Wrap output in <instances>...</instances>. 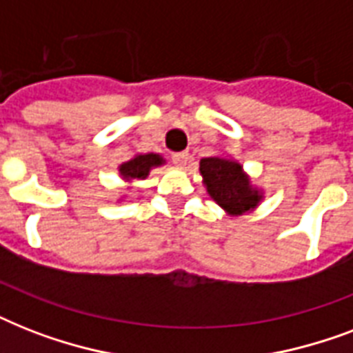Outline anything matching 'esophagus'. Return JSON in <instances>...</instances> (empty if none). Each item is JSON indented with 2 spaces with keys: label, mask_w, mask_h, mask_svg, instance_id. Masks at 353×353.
I'll return each instance as SVG.
<instances>
[{
  "label": "esophagus",
  "mask_w": 353,
  "mask_h": 353,
  "mask_svg": "<svg viewBox=\"0 0 353 353\" xmlns=\"http://www.w3.org/2000/svg\"><path fill=\"white\" fill-rule=\"evenodd\" d=\"M190 161V154L188 152H179V154H172V163L179 168H185Z\"/></svg>",
  "instance_id": "1"
}]
</instances>
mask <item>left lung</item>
<instances>
[{
	"label": "left lung",
	"mask_w": 353,
	"mask_h": 353,
	"mask_svg": "<svg viewBox=\"0 0 353 353\" xmlns=\"http://www.w3.org/2000/svg\"><path fill=\"white\" fill-rule=\"evenodd\" d=\"M199 172L210 198L229 214H243L254 209L262 199V194L251 187L249 177L236 161L205 157L199 161Z\"/></svg>",
	"instance_id": "8db88e82"
}]
</instances>
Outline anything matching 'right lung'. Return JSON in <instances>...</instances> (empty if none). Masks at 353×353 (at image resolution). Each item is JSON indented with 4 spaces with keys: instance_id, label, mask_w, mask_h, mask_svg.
I'll return each mask as SVG.
<instances>
[{
    "instance_id": "1",
    "label": "right lung",
    "mask_w": 353,
    "mask_h": 353,
    "mask_svg": "<svg viewBox=\"0 0 353 353\" xmlns=\"http://www.w3.org/2000/svg\"><path fill=\"white\" fill-rule=\"evenodd\" d=\"M163 165V157L157 154H143V155H135L133 159L126 161L119 166V172L124 179H144L148 176L150 170L154 166Z\"/></svg>"
}]
</instances>
